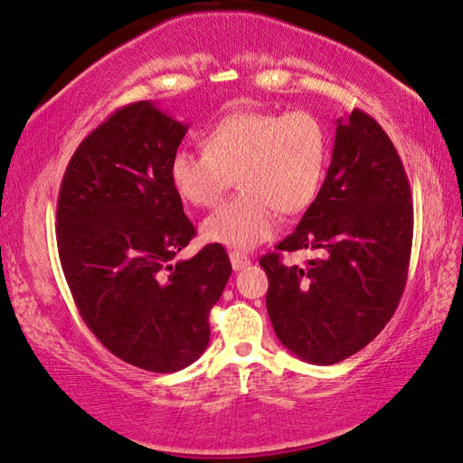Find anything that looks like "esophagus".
<instances>
[{
  "label": "esophagus",
  "instance_id": "34e87169",
  "mask_svg": "<svg viewBox=\"0 0 463 463\" xmlns=\"http://www.w3.org/2000/svg\"><path fill=\"white\" fill-rule=\"evenodd\" d=\"M231 263L234 271H242V269H247L250 265V259L242 253H237V250H232L231 253Z\"/></svg>",
  "mask_w": 463,
  "mask_h": 463
}]
</instances>
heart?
Listing matches in <instances>:
<instances>
[{
  "label": "heart",
  "mask_w": 463,
  "mask_h": 463,
  "mask_svg": "<svg viewBox=\"0 0 463 463\" xmlns=\"http://www.w3.org/2000/svg\"><path fill=\"white\" fill-rule=\"evenodd\" d=\"M203 154L178 149L170 180L194 208H214L232 178L241 194L210 214L203 237L234 250L273 237L277 213L299 214L314 203L330 159V131L312 111H234L203 136Z\"/></svg>",
  "instance_id": "b5f03b06"
}]
</instances>
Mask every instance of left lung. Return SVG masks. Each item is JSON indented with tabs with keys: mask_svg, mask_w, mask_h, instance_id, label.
<instances>
[{
	"mask_svg": "<svg viewBox=\"0 0 463 463\" xmlns=\"http://www.w3.org/2000/svg\"><path fill=\"white\" fill-rule=\"evenodd\" d=\"M413 203L392 141L371 115L338 119L332 164L277 250H319L304 267L260 257L267 312L285 348L319 366L356 354L389 324L407 283Z\"/></svg>",
	"mask_w": 463,
	"mask_h": 463,
	"instance_id": "obj_1",
	"label": "left lung"
}]
</instances>
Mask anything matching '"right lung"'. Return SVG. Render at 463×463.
<instances>
[{
  "instance_id": "obj_1",
  "label": "right lung",
  "mask_w": 463,
  "mask_h": 463,
  "mask_svg": "<svg viewBox=\"0 0 463 463\" xmlns=\"http://www.w3.org/2000/svg\"><path fill=\"white\" fill-rule=\"evenodd\" d=\"M186 131L151 100L117 109L74 151L58 194V255L74 304L109 352L151 373L200 358L232 271L216 242L174 260L196 234L170 180Z\"/></svg>"
}]
</instances>
